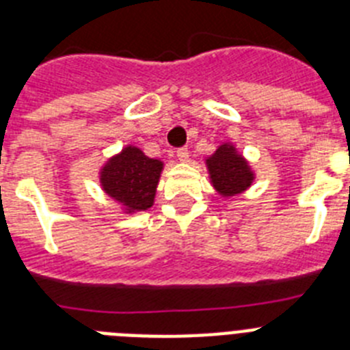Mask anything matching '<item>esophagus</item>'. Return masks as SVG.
I'll use <instances>...</instances> for the list:
<instances>
[{"instance_id": "34e87169", "label": "esophagus", "mask_w": 350, "mask_h": 350, "mask_svg": "<svg viewBox=\"0 0 350 350\" xmlns=\"http://www.w3.org/2000/svg\"><path fill=\"white\" fill-rule=\"evenodd\" d=\"M177 157H178V161H187L189 159V150H187V148L185 147H180V148H177Z\"/></svg>"}]
</instances>
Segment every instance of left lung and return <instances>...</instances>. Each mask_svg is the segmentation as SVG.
Returning <instances> with one entry per match:
<instances>
[{
    "label": "left lung",
    "instance_id": "obj_1",
    "mask_svg": "<svg viewBox=\"0 0 350 350\" xmlns=\"http://www.w3.org/2000/svg\"><path fill=\"white\" fill-rule=\"evenodd\" d=\"M206 163L213 187L222 196H234L242 193L254 180L245 159L238 156L231 145H221Z\"/></svg>",
    "mask_w": 350,
    "mask_h": 350
}]
</instances>
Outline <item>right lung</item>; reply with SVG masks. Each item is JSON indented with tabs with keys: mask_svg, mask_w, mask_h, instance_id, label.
<instances>
[{
	"mask_svg": "<svg viewBox=\"0 0 350 350\" xmlns=\"http://www.w3.org/2000/svg\"><path fill=\"white\" fill-rule=\"evenodd\" d=\"M161 170V161L150 159L137 147H126L107 163L101 172V185L108 196L128 210H147L152 206Z\"/></svg>",
	"mask_w": 350,
	"mask_h": 350,
	"instance_id": "add662e5",
	"label": "right lung"
}]
</instances>
